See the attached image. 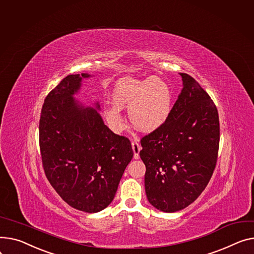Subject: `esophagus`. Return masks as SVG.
I'll use <instances>...</instances> for the list:
<instances>
[{
	"mask_svg": "<svg viewBox=\"0 0 254 254\" xmlns=\"http://www.w3.org/2000/svg\"><path fill=\"white\" fill-rule=\"evenodd\" d=\"M131 148L133 151V158L139 159L140 158V151H141V145L137 141H131Z\"/></svg>",
	"mask_w": 254,
	"mask_h": 254,
	"instance_id": "esophagus-1",
	"label": "esophagus"
}]
</instances>
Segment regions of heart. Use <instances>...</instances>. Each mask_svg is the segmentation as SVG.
<instances>
[{
	"label": "heart",
	"mask_w": 254,
	"mask_h": 254,
	"mask_svg": "<svg viewBox=\"0 0 254 254\" xmlns=\"http://www.w3.org/2000/svg\"><path fill=\"white\" fill-rule=\"evenodd\" d=\"M114 106L104 109L108 124L115 129L124 127L121 109H128L131 125L146 132L154 131L167 121L172 110L173 94L168 83L159 77L118 80L112 91Z\"/></svg>",
	"instance_id": "obj_1"
}]
</instances>
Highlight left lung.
Wrapping results in <instances>:
<instances>
[{"label": "left lung", "instance_id": "obj_1", "mask_svg": "<svg viewBox=\"0 0 254 254\" xmlns=\"http://www.w3.org/2000/svg\"><path fill=\"white\" fill-rule=\"evenodd\" d=\"M180 74L183 89L167 121L141 140L146 195L164 212L184 209L203 192L219 146L215 104L191 75Z\"/></svg>", "mask_w": 254, "mask_h": 254}]
</instances>
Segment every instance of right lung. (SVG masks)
Wrapping results in <instances>:
<instances>
[{"label": "right lung", "instance_id": "add662e5", "mask_svg": "<svg viewBox=\"0 0 254 254\" xmlns=\"http://www.w3.org/2000/svg\"><path fill=\"white\" fill-rule=\"evenodd\" d=\"M90 76L67 75L48 94L39 131L48 181L67 204L92 213L111 203L133 152L129 140L109 129L96 109L74 100L81 79Z\"/></svg>", "mask_w": 254, "mask_h": 254}]
</instances>
